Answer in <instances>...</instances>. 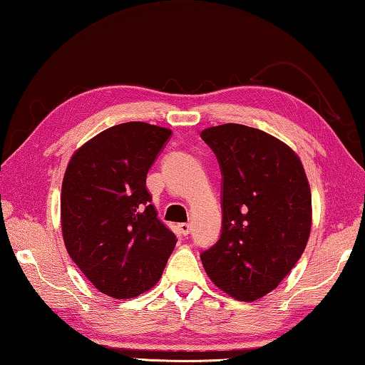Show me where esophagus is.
Wrapping results in <instances>:
<instances>
[{"instance_id":"esophagus-1","label":"esophagus","mask_w":365,"mask_h":365,"mask_svg":"<svg viewBox=\"0 0 365 365\" xmlns=\"http://www.w3.org/2000/svg\"><path fill=\"white\" fill-rule=\"evenodd\" d=\"M190 230H192V225H190L188 222H183V224H178V232H180L182 235H188Z\"/></svg>"}]
</instances>
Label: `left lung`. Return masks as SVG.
<instances>
[{"instance_id": "left-lung-1", "label": "left lung", "mask_w": 365, "mask_h": 365, "mask_svg": "<svg viewBox=\"0 0 365 365\" xmlns=\"http://www.w3.org/2000/svg\"><path fill=\"white\" fill-rule=\"evenodd\" d=\"M222 173V230L201 253L207 276L239 300H257L291 273L307 245L312 196L302 162L262 130L225 123L201 131Z\"/></svg>"}]
</instances>
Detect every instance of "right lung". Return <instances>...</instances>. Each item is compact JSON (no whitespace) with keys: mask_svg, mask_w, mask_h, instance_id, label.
Returning <instances> with one entry per match:
<instances>
[{"mask_svg":"<svg viewBox=\"0 0 365 365\" xmlns=\"http://www.w3.org/2000/svg\"><path fill=\"white\" fill-rule=\"evenodd\" d=\"M172 135L128 121L73 154L61 185L69 257L101 292L131 299L159 281L177 237L158 219L146 175Z\"/></svg>","mask_w":365,"mask_h":365,"instance_id":"obj_1","label":"right lung"}]
</instances>
